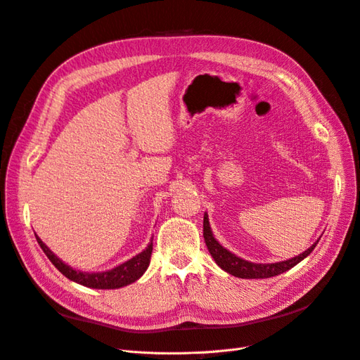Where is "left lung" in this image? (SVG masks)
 <instances>
[{
  "mask_svg": "<svg viewBox=\"0 0 360 360\" xmlns=\"http://www.w3.org/2000/svg\"><path fill=\"white\" fill-rule=\"evenodd\" d=\"M202 226H204L202 231H204V240H205L207 249H209V252L213 257V259L216 261V264L219 266L222 270H225L226 274H230L236 278H243V279H264V278H271V276L284 274V271L290 270L291 267L299 264L302 259L307 258L320 240L319 238V240L315 242L311 248L304 250V252H302L300 255L294 257L291 259L279 261V263H270V264H257V263H250V261H248V259L237 257L236 254L230 252V250L225 249L219 242L216 240L212 228H210L209 214L207 213H204Z\"/></svg>",
  "mask_w": 360,
  "mask_h": 360,
  "instance_id": "1",
  "label": "left lung"
}]
</instances>
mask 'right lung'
Masks as SVG:
<instances>
[{"label":"right lung","mask_w":360,"mask_h":360,"mask_svg":"<svg viewBox=\"0 0 360 360\" xmlns=\"http://www.w3.org/2000/svg\"><path fill=\"white\" fill-rule=\"evenodd\" d=\"M36 238H37V243L43 249V252H45L46 257L51 259V263L56 266L64 276L76 282V284H81L89 288H97V290L122 288L138 281L147 270L150 264L151 252H153V240H150L148 246L143 250V252H139L138 255L124 261V263L118 264L111 270L82 271V270H76L64 263V261H61L45 243L41 242V238L37 234H36Z\"/></svg>","instance_id":"obj_1"}]
</instances>
